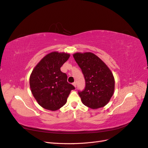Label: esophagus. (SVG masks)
Wrapping results in <instances>:
<instances>
[{
    "label": "esophagus",
    "instance_id": "esophagus-1",
    "mask_svg": "<svg viewBox=\"0 0 148 148\" xmlns=\"http://www.w3.org/2000/svg\"><path fill=\"white\" fill-rule=\"evenodd\" d=\"M73 85L75 87H76L77 86V83H76V82H74V83H73Z\"/></svg>",
    "mask_w": 148,
    "mask_h": 148
}]
</instances>
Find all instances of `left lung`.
Listing matches in <instances>:
<instances>
[{"instance_id":"1","label":"left lung","mask_w":148,"mask_h":148,"mask_svg":"<svg viewBox=\"0 0 148 148\" xmlns=\"http://www.w3.org/2000/svg\"><path fill=\"white\" fill-rule=\"evenodd\" d=\"M73 56L81 68L86 82L85 89L78 92L82 103L92 109L104 107L115 89V79L111 70L92 52H76Z\"/></svg>"}]
</instances>
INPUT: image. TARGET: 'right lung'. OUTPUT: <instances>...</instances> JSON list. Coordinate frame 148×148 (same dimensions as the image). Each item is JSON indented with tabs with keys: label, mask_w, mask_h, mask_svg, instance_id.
<instances>
[{
	"label": "right lung",
	"mask_w": 148,
	"mask_h": 148,
	"mask_svg": "<svg viewBox=\"0 0 148 148\" xmlns=\"http://www.w3.org/2000/svg\"><path fill=\"white\" fill-rule=\"evenodd\" d=\"M70 53L52 52L36 65L29 77V86L35 99L43 108L55 111L63 107L75 87L67 82V75L60 67Z\"/></svg>",
	"instance_id": "right-lung-1"
}]
</instances>
